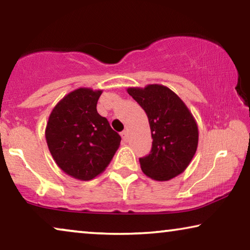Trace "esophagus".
<instances>
[{
	"label": "esophagus",
	"instance_id": "obj_1",
	"mask_svg": "<svg viewBox=\"0 0 250 250\" xmlns=\"http://www.w3.org/2000/svg\"><path fill=\"white\" fill-rule=\"evenodd\" d=\"M121 135L123 137V141H124V142H127V140H128V133H127V131H123L121 133Z\"/></svg>",
	"mask_w": 250,
	"mask_h": 250
}]
</instances>
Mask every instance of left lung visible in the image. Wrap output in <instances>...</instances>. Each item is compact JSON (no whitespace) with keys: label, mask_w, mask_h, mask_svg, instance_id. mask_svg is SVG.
I'll return each instance as SVG.
<instances>
[{"label":"left lung","mask_w":250,"mask_h":250,"mask_svg":"<svg viewBox=\"0 0 250 250\" xmlns=\"http://www.w3.org/2000/svg\"><path fill=\"white\" fill-rule=\"evenodd\" d=\"M127 92L146 113L153 139L150 153L140 158L142 171L159 182L180 175L190 164L198 143L197 124L189 109L161 84L128 88Z\"/></svg>","instance_id":"obj_1"}]
</instances>
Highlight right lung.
I'll return each instance as SVG.
<instances>
[{
    "mask_svg": "<svg viewBox=\"0 0 250 250\" xmlns=\"http://www.w3.org/2000/svg\"><path fill=\"white\" fill-rule=\"evenodd\" d=\"M103 91L74 90L54 107L46 126L47 146L57 166L79 180L100 175L116 153L121 136L97 111Z\"/></svg>",
    "mask_w": 250,
    "mask_h": 250,
    "instance_id": "add662e5",
    "label": "right lung"
}]
</instances>
